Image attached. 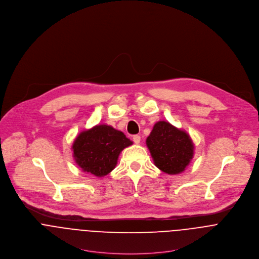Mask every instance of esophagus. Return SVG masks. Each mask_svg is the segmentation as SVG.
<instances>
[{
	"label": "esophagus",
	"instance_id": "34e87169",
	"mask_svg": "<svg viewBox=\"0 0 259 259\" xmlns=\"http://www.w3.org/2000/svg\"><path fill=\"white\" fill-rule=\"evenodd\" d=\"M133 140H134V143H135V144H137V145L141 143V137H140L139 135L134 136V137H133Z\"/></svg>",
	"mask_w": 259,
	"mask_h": 259
}]
</instances>
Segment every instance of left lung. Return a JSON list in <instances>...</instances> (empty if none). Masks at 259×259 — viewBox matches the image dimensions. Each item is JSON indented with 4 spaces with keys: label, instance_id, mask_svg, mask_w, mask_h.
I'll list each match as a JSON object with an SVG mask.
<instances>
[{
    "label": "left lung",
    "instance_id": "8db88e82",
    "mask_svg": "<svg viewBox=\"0 0 259 259\" xmlns=\"http://www.w3.org/2000/svg\"><path fill=\"white\" fill-rule=\"evenodd\" d=\"M156 167L168 175L183 172L194 153V145L185 131L168 121H157L147 139Z\"/></svg>",
    "mask_w": 259,
    "mask_h": 259
}]
</instances>
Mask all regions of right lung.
<instances>
[{
	"label": "right lung",
	"mask_w": 259,
	"mask_h": 259,
	"mask_svg": "<svg viewBox=\"0 0 259 259\" xmlns=\"http://www.w3.org/2000/svg\"><path fill=\"white\" fill-rule=\"evenodd\" d=\"M132 145L122 132L111 125L98 124L81 132L72 149L76 164L83 171L102 178L115 167L121 150Z\"/></svg>",
	"instance_id": "right-lung-1"
}]
</instances>
